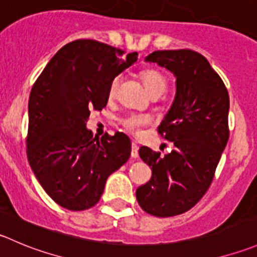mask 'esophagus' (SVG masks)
Masks as SVG:
<instances>
[{"mask_svg": "<svg viewBox=\"0 0 257 257\" xmlns=\"http://www.w3.org/2000/svg\"><path fill=\"white\" fill-rule=\"evenodd\" d=\"M132 158H138L139 157V153H138V146H137V143H132V153H131Z\"/></svg>", "mask_w": 257, "mask_h": 257, "instance_id": "1", "label": "esophagus"}]
</instances>
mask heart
<instances>
[{"instance_id":"obj_1","label":"heart","mask_w":257,"mask_h":257,"mask_svg":"<svg viewBox=\"0 0 257 257\" xmlns=\"http://www.w3.org/2000/svg\"><path fill=\"white\" fill-rule=\"evenodd\" d=\"M142 81H143L144 86L147 88V90L149 91L151 95H161L166 91L167 86H168V80H167L166 75L163 73H161L159 70L156 69H147V70L142 71L141 74ZM119 84H120V78L115 76V78L111 80L110 85H109L108 90V96L109 98H114L116 95V91H118ZM119 123L120 125L125 129L129 133L134 134V136H138L141 134L142 129L144 126H148L153 123V119L148 114H128V115L123 116V118L119 119Z\"/></svg>"}]
</instances>
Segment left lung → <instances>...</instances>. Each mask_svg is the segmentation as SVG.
Instances as JSON below:
<instances>
[{
	"mask_svg": "<svg viewBox=\"0 0 257 257\" xmlns=\"http://www.w3.org/2000/svg\"><path fill=\"white\" fill-rule=\"evenodd\" d=\"M146 61L157 62L176 76L173 104L158 126L174 148L163 157L148 147L139 149L152 177L136 196L147 213L171 217L191 210L212 183L230 136V98L222 79L198 52L162 50L149 54Z\"/></svg>",
	"mask_w": 257,
	"mask_h": 257,
	"instance_id": "left-lung-1",
	"label": "left lung"
}]
</instances>
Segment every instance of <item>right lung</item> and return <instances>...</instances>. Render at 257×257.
<instances>
[{
	"label": "right lung",
	"instance_id": "right-lung-1",
	"mask_svg": "<svg viewBox=\"0 0 257 257\" xmlns=\"http://www.w3.org/2000/svg\"><path fill=\"white\" fill-rule=\"evenodd\" d=\"M137 57L95 40H75L55 54L32 86L27 158L45 192L66 210L95 206L108 177L131 157L125 134L99 141L86 121L93 109L106 105L111 80Z\"/></svg>",
	"mask_w": 257,
	"mask_h": 257
}]
</instances>
